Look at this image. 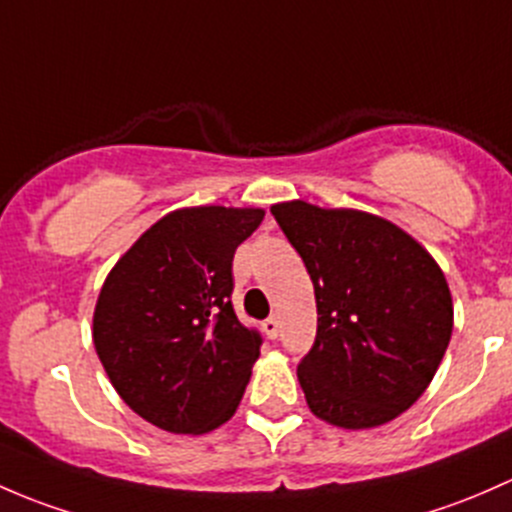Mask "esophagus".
<instances>
[{
	"instance_id": "esophagus-1",
	"label": "esophagus",
	"mask_w": 512,
	"mask_h": 512,
	"mask_svg": "<svg viewBox=\"0 0 512 512\" xmlns=\"http://www.w3.org/2000/svg\"><path fill=\"white\" fill-rule=\"evenodd\" d=\"M263 333L271 337V340H276L278 333H281V320H278V315H271V318L263 320Z\"/></svg>"
}]
</instances>
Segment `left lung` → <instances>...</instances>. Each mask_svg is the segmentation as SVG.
Instances as JSON below:
<instances>
[{
	"instance_id": "8db88e82",
	"label": "left lung",
	"mask_w": 512,
	"mask_h": 512,
	"mask_svg": "<svg viewBox=\"0 0 512 512\" xmlns=\"http://www.w3.org/2000/svg\"><path fill=\"white\" fill-rule=\"evenodd\" d=\"M315 288L318 335L298 362L310 412L370 429L407 412L441 365L453 305L436 261L392 221L305 202L271 207Z\"/></svg>"
}]
</instances>
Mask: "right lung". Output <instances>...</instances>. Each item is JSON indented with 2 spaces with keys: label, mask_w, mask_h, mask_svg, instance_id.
Returning a JSON list of instances; mask_svg holds the SVG:
<instances>
[{
  "label": "right lung",
  "mask_w": 512,
  "mask_h": 512,
  "mask_svg": "<svg viewBox=\"0 0 512 512\" xmlns=\"http://www.w3.org/2000/svg\"><path fill=\"white\" fill-rule=\"evenodd\" d=\"M261 221V209H179L105 278L96 352L115 392L150 424L204 434L239 407L261 337L236 318L231 263Z\"/></svg>",
  "instance_id": "1"
}]
</instances>
